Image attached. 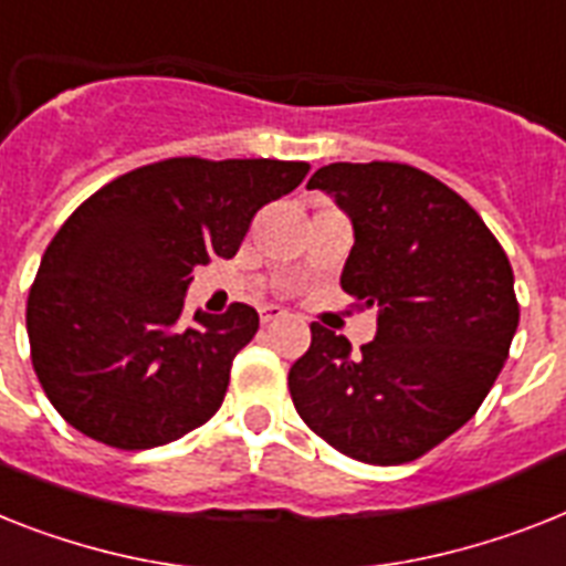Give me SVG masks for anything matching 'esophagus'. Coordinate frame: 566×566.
Listing matches in <instances>:
<instances>
[{"label": "esophagus", "instance_id": "1", "mask_svg": "<svg viewBox=\"0 0 566 566\" xmlns=\"http://www.w3.org/2000/svg\"><path fill=\"white\" fill-rule=\"evenodd\" d=\"M282 316H287V314H284V311L279 305H264V307H261V323H264V325L275 323V319H282Z\"/></svg>", "mask_w": 566, "mask_h": 566}]
</instances>
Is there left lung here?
<instances>
[{
	"mask_svg": "<svg viewBox=\"0 0 566 566\" xmlns=\"http://www.w3.org/2000/svg\"><path fill=\"white\" fill-rule=\"evenodd\" d=\"M355 229L339 284L378 307L352 343L319 323L291 366L296 412L331 448L369 465L424 457L471 421L509 357L521 307L506 252L471 206L398 163H334L307 179Z\"/></svg>",
	"mask_w": 566,
	"mask_h": 566,
	"instance_id": "obj_1",
	"label": "left lung"
}]
</instances>
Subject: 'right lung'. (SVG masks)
Returning <instances> with one entry per match:
<instances>
[{"mask_svg": "<svg viewBox=\"0 0 566 566\" xmlns=\"http://www.w3.org/2000/svg\"><path fill=\"white\" fill-rule=\"evenodd\" d=\"M305 174V163L177 156L77 206L25 307L31 363L54 410L118 450L159 448L206 424L259 314L235 302L182 323L191 270L232 259L255 211Z\"/></svg>", "mask_w": 566, "mask_h": 566, "instance_id": "add662e5", "label": "right lung"}]
</instances>
